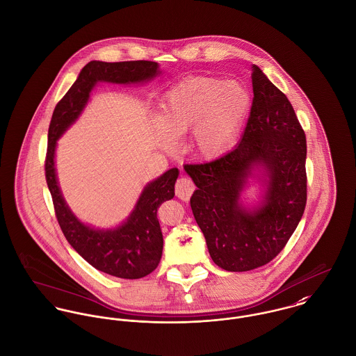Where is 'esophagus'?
Instances as JSON below:
<instances>
[{
    "label": "esophagus",
    "mask_w": 356,
    "mask_h": 356,
    "mask_svg": "<svg viewBox=\"0 0 356 356\" xmlns=\"http://www.w3.org/2000/svg\"><path fill=\"white\" fill-rule=\"evenodd\" d=\"M193 192H195V184L192 182L191 178L181 177L177 181V184H175V195H177V197H179L184 202H188Z\"/></svg>",
    "instance_id": "34e87169"
}]
</instances>
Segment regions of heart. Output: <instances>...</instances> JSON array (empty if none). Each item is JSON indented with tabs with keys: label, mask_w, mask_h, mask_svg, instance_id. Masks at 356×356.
<instances>
[{
	"label": "heart",
	"mask_w": 356,
	"mask_h": 356,
	"mask_svg": "<svg viewBox=\"0 0 356 356\" xmlns=\"http://www.w3.org/2000/svg\"><path fill=\"white\" fill-rule=\"evenodd\" d=\"M251 109L248 89L237 81L193 76L174 85L159 105L163 140L193 130L191 145L203 157L225 152Z\"/></svg>",
	"instance_id": "b5f03b06"
}]
</instances>
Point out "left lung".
Listing matches in <instances>:
<instances>
[{"instance_id":"1","label":"left lung","mask_w":356,"mask_h":356,"mask_svg":"<svg viewBox=\"0 0 356 356\" xmlns=\"http://www.w3.org/2000/svg\"><path fill=\"white\" fill-rule=\"evenodd\" d=\"M254 100L241 143L208 163L185 164L197 189L191 207L213 263L250 271L271 261L296 230L307 203L305 134L288 97L252 67ZM264 168L262 204L239 203L246 179Z\"/></svg>"}]
</instances>
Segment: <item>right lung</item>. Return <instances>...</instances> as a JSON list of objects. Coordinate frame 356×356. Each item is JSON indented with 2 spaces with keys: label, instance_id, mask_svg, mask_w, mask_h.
Wrapping results in <instances>:
<instances>
[{
  "label": "right lung",
  "instance_id": "right-lung-1",
  "mask_svg": "<svg viewBox=\"0 0 356 356\" xmlns=\"http://www.w3.org/2000/svg\"><path fill=\"white\" fill-rule=\"evenodd\" d=\"M157 74V63L147 60L120 63L95 60L88 63L75 83L57 102L48 131L45 177L61 232L70 245L89 264L124 280H137L151 274L160 261L163 234L157 208L174 197L178 168L165 171L145 186L136 208L122 226L113 230H99L78 220L64 202L56 178L54 151L57 140L78 119L97 82L140 83L152 79Z\"/></svg>",
  "mask_w": 356,
  "mask_h": 356
}]
</instances>
